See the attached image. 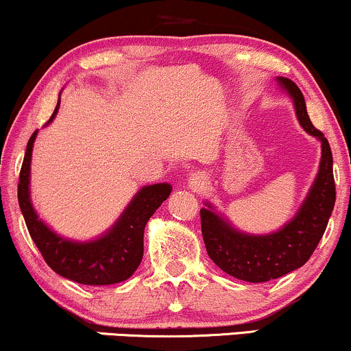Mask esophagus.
Segmentation results:
<instances>
[{"mask_svg":"<svg viewBox=\"0 0 351 351\" xmlns=\"http://www.w3.org/2000/svg\"><path fill=\"white\" fill-rule=\"evenodd\" d=\"M206 184H208V176H206L204 173L197 171L189 176V188H191L193 191H202V189L206 188Z\"/></svg>","mask_w":351,"mask_h":351,"instance_id":"34e87169","label":"esophagus"}]
</instances>
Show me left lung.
<instances>
[{
	"mask_svg": "<svg viewBox=\"0 0 351 351\" xmlns=\"http://www.w3.org/2000/svg\"><path fill=\"white\" fill-rule=\"evenodd\" d=\"M278 80L293 98L302 128L322 143L319 175L298 216L274 234L247 235L232 229L210 206L206 204L208 209L199 210L202 239L210 260L222 271L248 282L271 281L301 268L317 248L335 206L333 160L328 141L307 116L304 96L298 84L288 78Z\"/></svg>",
	"mask_w": 351,
	"mask_h": 351,
	"instance_id": "8db88e82",
	"label": "left lung"
}]
</instances>
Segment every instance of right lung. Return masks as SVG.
Masks as SVG:
<instances>
[{"label": "right lung", "instance_id": "add662e5", "mask_svg": "<svg viewBox=\"0 0 351 351\" xmlns=\"http://www.w3.org/2000/svg\"><path fill=\"white\" fill-rule=\"evenodd\" d=\"M60 103V99H58ZM55 108L50 121L57 114ZM49 121V122H50ZM37 130L27 142L26 155L19 173L18 199L27 230L44 256L45 263L63 278L80 285L104 286L128 280L134 274L143 256V229L149 219L170 196L171 186L167 183L142 188L130 201L116 226L106 235L88 243L70 242L39 221L29 197V171H31L32 145Z\"/></svg>", "mask_w": 351, "mask_h": 351}]
</instances>
